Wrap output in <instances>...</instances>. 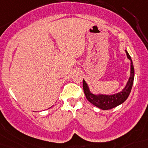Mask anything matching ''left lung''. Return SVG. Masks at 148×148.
Wrapping results in <instances>:
<instances>
[{"label":"left lung","instance_id":"8db88e82","mask_svg":"<svg viewBox=\"0 0 148 148\" xmlns=\"http://www.w3.org/2000/svg\"><path fill=\"white\" fill-rule=\"evenodd\" d=\"M125 52L126 55H127V58L131 61V74L130 77L126 84V86H125L122 91H120L119 93L112 95L93 94L90 90V88H89L86 81L83 80V88H84V94L87 100L90 103H92L93 105H94L95 106L103 109V110L111 109L123 103L127 99L131 93L133 82H134V69L132 60L131 58L130 55L126 50Z\"/></svg>","mask_w":148,"mask_h":148}]
</instances>
